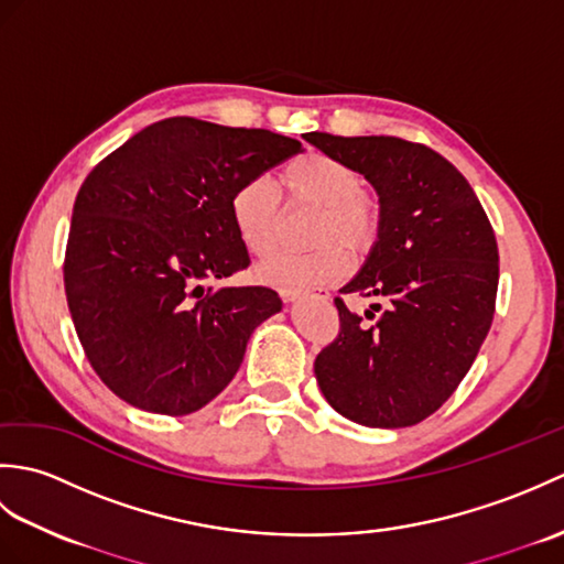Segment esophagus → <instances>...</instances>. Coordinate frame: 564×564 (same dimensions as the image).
I'll return each mask as SVG.
<instances>
[{"label": "esophagus", "instance_id": "34e87169", "mask_svg": "<svg viewBox=\"0 0 564 564\" xmlns=\"http://www.w3.org/2000/svg\"><path fill=\"white\" fill-rule=\"evenodd\" d=\"M283 297L289 303H297L303 301V297H317V301H329L327 293H307V291H293V293H283Z\"/></svg>", "mask_w": 564, "mask_h": 564}]
</instances>
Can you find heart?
Returning <instances> with one entry per match:
<instances>
[{"label": "heart", "instance_id": "b5f03b06", "mask_svg": "<svg viewBox=\"0 0 564 564\" xmlns=\"http://www.w3.org/2000/svg\"><path fill=\"white\" fill-rule=\"evenodd\" d=\"M281 182L291 206L317 208L310 242L319 247L271 257L257 269L259 281L281 291H303L341 279L351 263L343 246L366 251L376 237V210L364 196L361 172L332 154L305 152L285 164ZM230 218L249 254L269 257L279 247L283 208L267 178H247L232 191Z\"/></svg>", "mask_w": 564, "mask_h": 564}]
</instances>
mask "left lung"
I'll use <instances>...</instances> for the list:
<instances>
[{"label":"left lung","mask_w":564,"mask_h":564,"mask_svg":"<svg viewBox=\"0 0 564 564\" xmlns=\"http://www.w3.org/2000/svg\"><path fill=\"white\" fill-rule=\"evenodd\" d=\"M305 140L376 188L378 239L341 293L388 301L368 327L334 297L341 329L315 358L317 386L356 424H419L460 386L492 327L495 230L465 176L426 145L390 135ZM370 310L368 319L376 317Z\"/></svg>","instance_id":"1"}]
</instances>
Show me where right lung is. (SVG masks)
I'll use <instances>...</instances> for the list:
<instances>
[{"label": "right lung", "instance_id": "add662e5", "mask_svg": "<svg viewBox=\"0 0 564 564\" xmlns=\"http://www.w3.org/2000/svg\"><path fill=\"white\" fill-rule=\"evenodd\" d=\"M303 145L261 128L164 118L94 166L72 210L65 293L91 368L138 410L184 416L227 388L281 297L203 289L249 267L232 191Z\"/></svg>", "mask_w": 564, "mask_h": 564}]
</instances>
